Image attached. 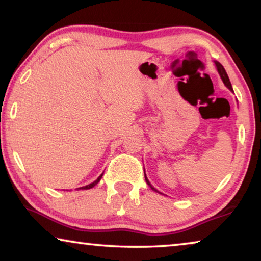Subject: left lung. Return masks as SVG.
<instances>
[{
  "mask_svg": "<svg viewBox=\"0 0 261 261\" xmlns=\"http://www.w3.org/2000/svg\"><path fill=\"white\" fill-rule=\"evenodd\" d=\"M215 65H216V68H218V71H219V73H220L221 78H222V81H223V83H224V85H226V86L229 88V90L232 91L231 83H230V81H229V77H228V74H227V72H226V70H224V68L222 67V64L219 63V62H215ZM145 179H146V183L149 185V187H151V189L155 190V189H154V188L152 187L151 184H149L148 179L146 178V176H145ZM155 191H156V190H155Z\"/></svg>",
  "mask_w": 261,
  "mask_h": 261,
  "instance_id": "obj_1",
  "label": "left lung"
}]
</instances>
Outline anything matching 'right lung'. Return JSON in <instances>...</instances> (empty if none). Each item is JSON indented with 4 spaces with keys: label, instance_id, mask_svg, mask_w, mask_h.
I'll return each mask as SVG.
<instances>
[{
    "label": "right lung",
    "instance_id": "right-lung-1",
    "mask_svg": "<svg viewBox=\"0 0 261 261\" xmlns=\"http://www.w3.org/2000/svg\"><path fill=\"white\" fill-rule=\"evenodd\" d=\"M101 177H102V175H101V176H99V177H98V179H95L93 183H91V184H88V185H85V187L78 188V189H81V190H87V189H91V188H93V187H94V185H96V184H98V183L100 182V179H101Z\"/></svg>",
    "mask_w": 261,
    "mask_h": 261
}]
</instances>
